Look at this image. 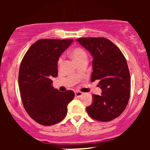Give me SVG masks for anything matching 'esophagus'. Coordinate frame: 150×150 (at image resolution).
I'll return each mask as SVG.
<instances>
[{
    "label": "esophagus",
    "mask_w": 150,
    "mask_h": 150,
    "mask_svg": "<svg viewBox=\"0 0 150 150\" xmlns=\"http://www.w3.org/2000/svg\"><path fill=\"white\" fill-rule=\"evenodd\" d=\"M75 96H76L77 97H81L82 96V94H83V93L81 92H79V91H76V92H75Z\"/></svg>",
    "instance_id": "obj_1"
}]
</instances>
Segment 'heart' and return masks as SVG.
I'll use <instances>...</instances> for the list:
<instances>
[{
	"label": "heart",
	"instance_id": "heart-1",
	"mask_svg": "<svg viewBox=\"0 0 150 150\" xmlns=\"http://www.w3.org/2000/svg\"><path fill=\"white\" fill-rule=\"evenodd\" d=\"M69 55L72 59H73L76 63H79V62H80L81 61H83V60H87V53H86L85 50L80 47H75L72 49L71 51H70ZM61 63L62 58H60L58 61V64L61 65Z\"/></svg>",
	"mask_w": 150,
	"mask_h": 150
}]
</instances>
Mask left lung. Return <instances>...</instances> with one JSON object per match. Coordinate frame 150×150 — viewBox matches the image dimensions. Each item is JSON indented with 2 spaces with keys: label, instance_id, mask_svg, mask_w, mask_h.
<instances>
[{
  "label": "left lung",
  "instance_id": "obj_1",
  "mask_svg": "<svg viewBox=\"0 0 150 150\" xmlns=\"http://www.w3.org/2000/svg\"><path fill=\"white\" fill-rule=\"evenodd\" d=\"M77 42L92 55L91 81L99 80L101 95L93 94V101L86 108L89 116L106 122L119 116L128 104L130 76L127 61L120 50L106 38H79Z\"/></svg>",
  "mask_w": 150,
  "mask_h": 150
}]
</instances>
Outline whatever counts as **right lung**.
I'll use <instances>...</instances> for the list:
<instances>
[{
  "label": "right lung",
  "mask_w": 150,
  "mask_h": 150,
  "mask_svg": "<svg viewBox=\"0 0 150 150\" xmlns=\"http://www.w3.org/2000/svg\"><path fill=\"white\" fill-rule=\"evenodd\" d=\"M73 39H40L30 46L21 62L18 83L27 113L43 125L59 123L67 114V106L73 99L71 90L61 92L52 85L58 75V61Z\"/></svg>",
  "instance_id": "right-lung-1"
}]
</instances>
